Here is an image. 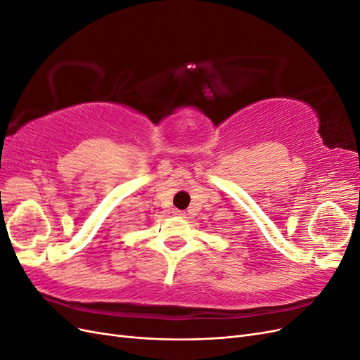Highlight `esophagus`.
Here are the masks:
<instances>
[{
	"label": "esophagus",
	"mask_w": 360,
	"mask_h": 360,
	"mask_svg": "<svg viewBox=\"0 0 360 360\" xmlns=\"http://www.w3.org/2000/svg\"><path fill=\"white\" fill-rule=\"evenodd\" d=\"M174 214L181 217V216H184V212H183V210H177V209H176V210H174Z\"/></svg>",
	"instance_id": "obj_1"
}]
</instances>
